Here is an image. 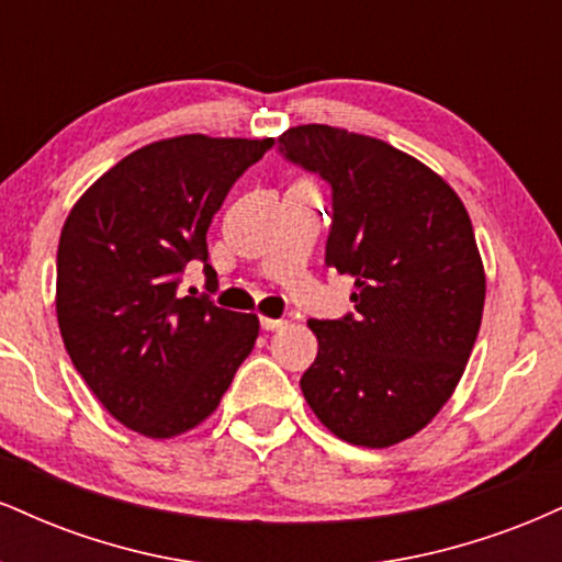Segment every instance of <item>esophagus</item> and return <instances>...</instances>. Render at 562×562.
I'll return each mask as SVG.
<instances>
[{
  "label": "esophagus",
  "mask_w": 562,
  "mask_h": 562,
  "mask_svg": "<svg viewBox=\"0 0 562 562\" xmlns=\"http://www.w3.org/2000/svg\"><path fill=\"white\" fill-rule=\"evenodd\" d=\"M288 325V319H274V317H261L263 330H282Z\"/></svg>",
  "instance_id": "1"
}]
</instances>
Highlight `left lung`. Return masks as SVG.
I'll list each match as a JSON object with an SVG mask.
<instances>
[{
	"instance_id": "obj_1",
	"label": "left lung",
	"mask_w": 562,
	"mask_h": 562,
	"mask_svg": "<svg viewBox=\"0 0 562 562\" xmlns=\"http://www.w3.org/2000/svg\"><path fill=\"white\" fill-rule=\"evenodd\" d=\"M293 164L333 187L325 263L353 277L344 319H308L317 359L301 391L353 447L406 441L449 402L481 330L486 272L460 195L423 160L338 126L280 137Z\"/></svg>"
}]
</instances>
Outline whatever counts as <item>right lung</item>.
I'll list each match as a JSON object with an SVG mask.
<instances>
[{
	"label": "right lung",
	"instance_id": "right-lung-1",
	"mask_svg": "<svg viewBox=\"0 0 562 562\" xmlns=\"http://www.w3.org/2000/svg\"><path fill=\"white\" fill-rule=\"evenodd\" d=\"M274 137L182 134L150 142L76 200L57 245V325L100 404L147 438L216 412L259 338L256 314L179 293L187 261H209L211 218ZM205 274L216 272L205 263Z\"/></svg>",
	"mask_w": 562,
	"mask_h": 562
}]
</instances>
